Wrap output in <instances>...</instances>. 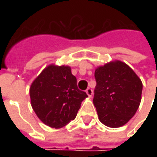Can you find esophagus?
<instances>
[{
	"instance_id": "esophagus-1",
	"label": "esophagus",
	"mask_w": 157,
	"mask_h": 157,
	"mask_svg": "<svg viewBox=\"0 0 157 157\" xmlns=\"http://www.w3.org/2000/svg\"><path fill=\"white\" fill-rule=\"evenodd\" d=\"M86 94H87V96H88L89 98H91L92 96V90L91 88H87L86 89Z\"/></svg>"
}]
</instances>
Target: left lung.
<instances>
[{"mask_svg": "<svg viewBox=\"0 0 157 157\" xmlns=\"http://www.w3.org/2000/svg\"><path fill=\"white\" fill-rule=\"evenodd\" d=\"M93 104L99 120L110 128L126 124L139 109L141 80L127 64L113 60L95 70Z\"/></svg>", "mask_w": 157, "mask_h": 157, "instance_id": "8db88e82", "label": "left lung"}]
</instances>
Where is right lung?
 Here are the masks:
<instances>
[{"mask_svg":"<svg viewBox=\"0 0 157 157\" xmlns=\"http://www.w3.org/2000/svg\"><path fill=\"white\" fill-rule=\"evenodd\" d=\"M29 94L36 115L44 124L59 128L74 120L82 102L87 98L80 91L68 65L51 64L32 82Z\"/></svg>","mask_w":157,"mask_h":157,"instance_id":"add662e5","label":"right lung"}]
</instances>
